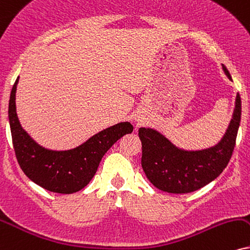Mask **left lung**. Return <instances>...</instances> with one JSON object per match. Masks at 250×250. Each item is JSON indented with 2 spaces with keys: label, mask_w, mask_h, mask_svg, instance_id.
<instances>
[{
  "label": "left lung",
  "mask_w": 250,
  "mask_h": 250,
  "mask_svg": "<svg viewBox=\"0 0 250 250\" xmlns=\"http://www.w3.org/2000/svg\"><path fill=\"white\" fill-rule=\"evenodd\" d=\"M226 75L229 72L223 64ZM241 119V98L236 95L233 118L218 145L198 152L176 148L163 135L150 128H139L143 146L141 166L158 189L169 193H189L215 180L227 167L235 147Z\"/></svg>",
  "instance_id": "8db88e82"
}]
</instances>
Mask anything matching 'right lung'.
<instances>
[{
    "mask_svg": "<svg viewBox=\"0 0 250 250\" xmlns=\"http://www.w3.org/2000/svg\"><path fill=\"white\" fill-rule=\"evenodd\" d=\"M14 83L9 101L12 146L24 174L44 189L58 193H73L90 182L102 158L123 135L132 133L130 123H119L95 134L81 146L64 152L40 147L21 128L16 113V88Z\"/></svg>",
    "mask_w": 250,
    "mask_h": 250,
    "instance_id": "obj_1",
    "label": "right lung"
}]
</instances>
